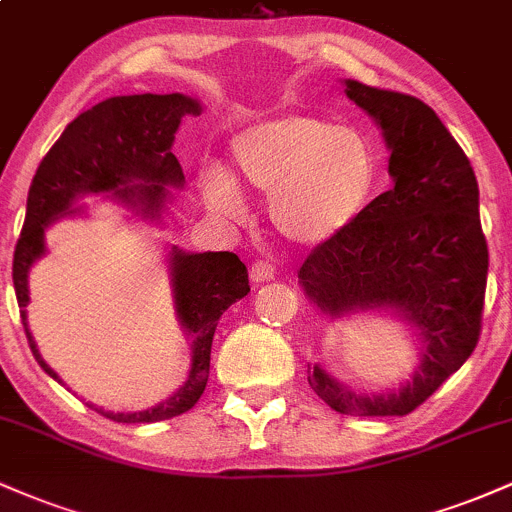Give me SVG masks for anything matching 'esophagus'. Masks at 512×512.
<instances>
[{"mask_svg":"<svg viewBox=\"0 0 512 512\" xmlns=\"http://www.w3.org/2000/svg\"><path fill=\"white\" fill-rule=\"evenodd\" d=\"M250 279L252 284H267V281L274 279V267L269 262L257 260L250 269Z\"/></svg>","mask_w":512,"mask_h":512,"instance_id":"34e87169","label":"esophagus"}]
</instances>
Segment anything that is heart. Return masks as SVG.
I'll return each mask as SVG.
<instances>
[{
  "instance_id": "heart-1",
  "label": "heart",
  "mask_w": 512,
  "mask_h": 512,
  "mask_svg": "<svg viewBox=\"0 0 512 512\" xmlns=\"http://www.w3.org/2000/svg\"><path fill=\"white\" fill-rule=\"evenodd\" d=\"M231 173L238 185L267 195L269 223L281 238L320 248L366 211L378 161L358 129L296 113L243 129L231 144ZM236 182L226 173L207 175L211 207L233 214L240 207Z\"/></svg>"
}]
</instances>
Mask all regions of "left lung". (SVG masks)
Returning <instances> with one entry per match:
<instances>
[{
	"instance_id": "left-lung-1",
	"label": "left lung",
	"mask_w": 512,
	"mask_h": 512,
	"mask_svg": "<svg viewBox=\"0 0 512 512\" xmlns=\"http://www.w3.org/2000/svg\"><path fill=\"white\" fill-rule=\"evenodd\" d=\"M344 93L383 129L395 187L351 228L308 255L298 284L330 320L385 310L419 339L421 363L390 392L351 390L315 363L308 383L339 414L404 416L472 356L481 332L489 250L469 158L419 98L354 79Z\"/></svg>"
}]
</instances>
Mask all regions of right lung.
<instances>
[{"mask_svg":"<svg viewBox=\"0 0 512 512\" xmlns=\"http://www.w3.org/2000/svg\"><path fill=\"white\" fill-rule=\"evenodd\" d=\"M202 105L185 93H142L115 96L93 105L69 122L62 137L40 161L28 190L26 221L14 250V289L21 322L40 368L62 383L60 375L40 356L26 322L28 274L45 255V231L64 216L84 214L76 204L88 195H108L149 221H161L170 202V187H182L185 175L173 156L175 132L182 117L199 115ZM175 313L192 339L190 375L168 399L144 411H105L88 404L117 424H154L185 414L202 397L209 380L211 339L219 317L250 293L248 269L233 252H168ZM64 385V383H62Z\"/></svg>","mask_w":512,"mask_h":512,"instance_id":"obj_1","label":"right lung"}]
</instances>
